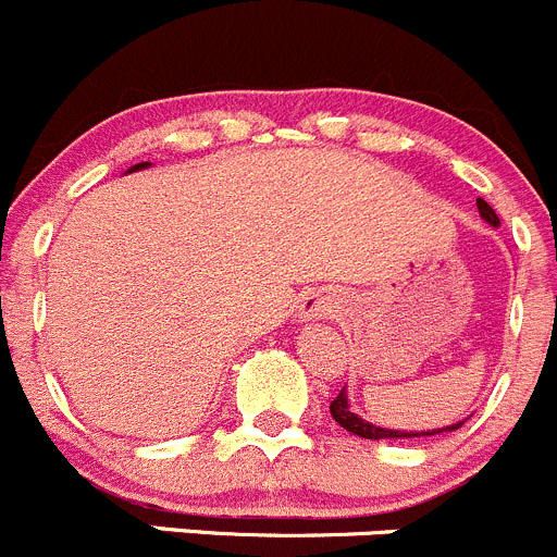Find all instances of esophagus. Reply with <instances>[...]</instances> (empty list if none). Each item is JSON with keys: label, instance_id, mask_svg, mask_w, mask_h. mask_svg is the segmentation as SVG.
<instances>
[{"label": "esophagus", "instance_id": "esophagus-1", "mask_svg": "<svg viewBox=\"0 0 557 557\" xmlns=\"http://www.w3.org/2000/svg\"><path fill=\"white\" fill-rule=\"evenodd\" d=\"M341 297L335 295V292H308L306 297L300 300V306H297V317L300 319H327V317H335V313H341Z\"/></svg>", "mask_w": 557, "mask_h": 557}]
</instances>
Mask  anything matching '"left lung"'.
<instances>
[{
	"mask_svg": "<svg viewBox=\"0 0 557 557\" xmlns=\"http://www.w3.org/2000/svg\"><path fill=\"white\" fill-rule=\"evenodd\" d=\"M476 208L479 213H482L484 222H490L493 227H498V216H495L493 208L487 206V202L479 197L476 200ZM330 414H333V420L338 422L341 428H346L349 433H355V436H362V438H414V436H436V433H444V431H458L463 422H458V425H449V428H442V431H428V433H406V431H387V428H379V425H371V422L360 420V417L355 414V411L349 409V400H346V389H341L338 395L333 398V404H330Z\"/></svg>",
	"mask_w": 557,
	"mask_h": 557,
	"instance_id": "1",
	"label": "left lung"
}]
</instances>
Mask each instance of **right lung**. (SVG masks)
I'll use <instances>...</instances> for the list:
<instances>
[{"label": "right lung", "mask_w": 557, "mask_h": 557, "mask_svg": "<svg viewBox=\"0 0 557 557\" xmlns=\"http://www.w3.org/2000/svg\"><path fill=\"white\" fill-rule=\"evenodd\" d=\"M148 162H140V164H135V168H129V170H140V168H146Z\"/></svg>", "instance_id": "add662e5"}]
</instances>
